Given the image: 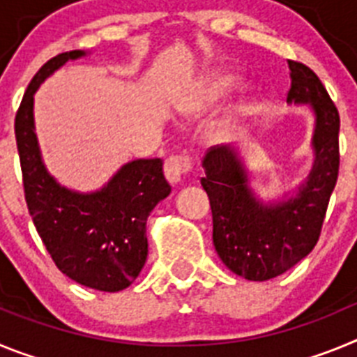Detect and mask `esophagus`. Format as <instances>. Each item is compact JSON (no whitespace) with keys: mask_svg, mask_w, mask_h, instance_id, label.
<instances>
[{"mask_svg":"<svg viewBox=\"0 0 357 357\" xmlns=\"http://www.w3.org/2000/svg\"><path fill=\"white\" fill-rule=\"evenodd\" d=\"M189 169H191V160L185 155H173L164 162V175L169 184H181Z\"/></svg>","mask_w":357,"mask_h":357,"instance_id":"1","label":"esophagus"}]
</instances>
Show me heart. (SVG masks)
Here are the masks:
<instances>
[{
  "instance_id": "b5f03b06",
  "label": "heart",
  "mask_w": 357,
  "mask_h": 357,
  "mask_svg": "<svg viewBox=\"0 0 357 357\" xmlns=\"http://www.w3.org/2000/svg\"><path fill=\"white\" fill-rule=\"evenodd\" d=\"M243 77L238 71L229 68H214L211 71L204 73L200 78L191 84L185 96L178 103V109L184 116L189 118H198L204 116L216 107L222 105L227 98L232 96L236 91L241 87ZM247 105L236 107L218 127V137L220 139H229L232 137L234 130L238 128V123L243 116L247 114Z\"/></svg>"
}]
</instances>
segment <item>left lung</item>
<instances>
[{
    "label": "left lung",
    "instance_id": "left-lung-1",
    "mask_svg": "<svg viewBox=\"0 0 357 357\" xmlns=\"http://www.w3.org/2000/svg\"><path fill=\"white\" fill-rule=\"evenodd\" d=\"M288 103L307 105L314 116L313 166L295 195L263 202L236 144L213 146L204 159L202 185L213 211V243L230 272L247 280L282 275L313 250L329 198L338 181L340 114L320 78L288 61Z\"/></svg>",
    "mask_w": 357,
    "mask_h": 357
}]
</instances>
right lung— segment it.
<instances>
[{
  "instance_id": "add662e5",
  "label": "right lung",
  "mask_w": 357,
  "mask_h": 357,
  "mask_svg": "<svg viewBox=\"0 0 357 357\" xmlns=\"http://www.w3.org/2000/svg\"><path fill=\"white\" fill-rule=\"evenodd\" d=\"M85 55L84 50L61 53L37 71L15 114V141L28 211L56 268L85 288L116 293L128 288L143 270L146 220L172 188L160 159L123 164L107 184L89 193L66 188L46 169L36 134L33 96L56 69Z\"/></svg>"
}]
</instances>
